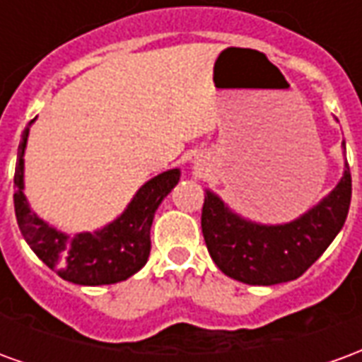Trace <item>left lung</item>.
I'll return each mask as SVG.
<instances>
[{
	"label": "left lung",
	"instance_id": "obj_1",
	"mask_svg": "<svg viewBox=\"0 0 362 362\" xmlns=\"http://www.w3.org/2000/svg\"><path fill=\"white\" fill-rule=\"evenodd\" d=\"M345 147V143H343ZM351 173L314 209L287 225H258L240 219L207 192L202 230L221 272L248 285H277L300 277L326 252L347 219Z\"/></svg>",
	"mask_w": 362,
	"mask_h": 362
}]
</instances>
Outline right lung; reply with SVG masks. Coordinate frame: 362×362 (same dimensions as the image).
<instances>
[{
  "label": "right lung",
  "instance_id": "add662e5",
  "mask_svg": "<svg viewBox=\"0 0 362 362\" xmlns=\"http://www.w3.org/2000/svg\"><path fill=\"white\" fill-rule=\"evenodd\" d=\"M35 119H30L33 124ZM28 126L23 132L15 166V215L21 235L52 272L75 285H112L137 273L149 258L151 225L155 211L168 192L180 180V170L173 168L139 188L127 209L108 227L96 233L67 236L48 227L30 211L23 194V168Z\"/></svg>",
  "mask_w": 362,
  "mask_h": 362
}]
</instances>
